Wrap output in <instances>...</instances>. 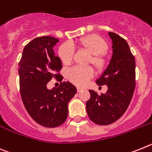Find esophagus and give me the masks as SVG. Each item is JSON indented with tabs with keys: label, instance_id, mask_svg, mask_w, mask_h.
<instances>
[{
	"label": "esophagus",
	"instance_id": "esophagus-1",
	"mask_svg": "<svg viewBox=\"0 0 152 152\" xmlns=\"http://www.w3.org/2000/svg\"><path fill=\"white\" fill-rule=\"evenodd\" d=\"M83 88H81V87H77V91L78 92H81V91L83 90Z\"/></svg>",
	"mask_w": 152,
	"mask_h": 152
}]
</instances>
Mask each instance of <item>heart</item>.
<instances>
[{"mask_svg":"<svg viewBox=\"0 0 152 152\" xmlns=\"http://www.w3.org/2000/svg\"><path fill=\"white\" fill-rule=\"evenodd\" d=\"M78 44L90 54L88 62L91 63L98 71L104 70L106 66V59L104 53L108 51V44L105 39L97 34H90L78 40ZM58 55L62 63L65 65L72 62L74 55V48L70 43H66L61 45L58 50ZM94 76L92 68L74 66L68 69L66 77L71 83L76 86H84Z\"/></svg>","mask_w":152,"mask_h":152,"instance_id":"b5f03b06","label":"heart"}]
</instances>
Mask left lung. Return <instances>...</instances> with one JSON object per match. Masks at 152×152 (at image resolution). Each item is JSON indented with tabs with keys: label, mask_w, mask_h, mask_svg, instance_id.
<instances>
[{
	"label": "left lung",
	"mask_w": 152,
	"mask_h": 152,
	"mask_svg": "<svg viewBox=\"0 0 152 152\" xmlns=\"http://www.w3.org/2000/svg\"><path fill=\"white\" fill-rule=\"evenodd\" d=\"M113 42V55L109 66L96 80L99 86H107L105 94L99 96L89 90L90 99L86 111L96 124H112L125 113L132 98L135 87V60L125 39L113 32L109 33Z\"/></svg>",
	"instance_id": "obj_1"
}]
</instances>
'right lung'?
Segmentation results:
<instances>
[{"label":"right lung","mask_w":152,"mask_h":152,"mask_svg":"<svg viewBox=\"0 0 152 152\" xmlns=\"http://www.w3.org/2000/svg\"><path fill=\"white\" fill-rule=\"evenodd\" d=\"M59 39L53 37L35 38L25 46L19 63L20 90L25 108L31 118L48 128L60 126L68 115V103L77 90L66 81L58 88L47 89L54 71L62 68L59 56L54 55L53 47Z\"/></svg>","instance_id":"1"}]
</instances>
